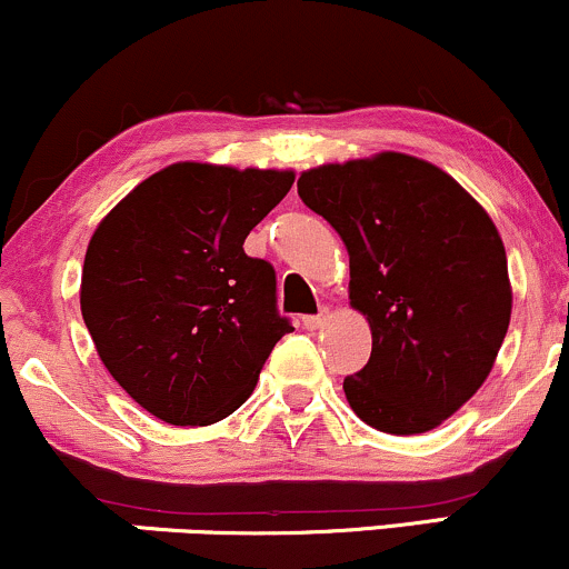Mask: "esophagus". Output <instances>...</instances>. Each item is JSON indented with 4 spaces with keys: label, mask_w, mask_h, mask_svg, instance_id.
<instances>
[{
    "label": "esophagus",
    "mask_w": 569,
    "mask_h": 569,
    "mask_svg": "<svg viewBox=\"0 0 569 569\" xmlns=\"http://www.w3.org/2000/svg\"><path fill=\"white\" fill-rule=\"evenodd\" d=\"M323 321H326V310L318 312V316H305V318H302V326H305V329L316 331V329H321Z\"/></svg>",
    "instance_id": "obj_1"
}]
</instances>
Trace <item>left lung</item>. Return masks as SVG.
<instances>
[{
  "label": "left lung",
  "instance_id": "obj_1",
  "mask_svg": "<svg viewBox=\"0 0 569 569\" xmlns=\"http://www.w3.org/2000/svg\"><path fill=\"white\" fill-rule=\"evenodd\" d=\"M350 253V305L369 363L345 377L352 411L382 433L441 426L487 380L511 321L506 248L452 176L409 154L321 166L297 181Z\"/></svg>",
  "mask_w": 569,
  "mask_h": 569
}]
</instances>
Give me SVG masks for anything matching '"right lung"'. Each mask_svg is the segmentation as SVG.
Wrapping results in <instances>:
<instances>
[{
  "mask_svg": "<svg viewBox=\"0 0 569 569\" xmlns=\"http://www.w3.org/2000/svg\"><path fill=\"white\" fill-rule=\"evenodd\" d=\"M291 171L176 162L117 202L90 238L80 305L120 388L171 426H211L259 380L291 321L276 270L243 251Z\"/></svg>",
  "mask_w": 569,
  "mask_h": 569,
  "instance_id": "add662e5",
  "label": "right lung"
}]
</instances>
